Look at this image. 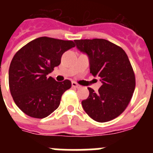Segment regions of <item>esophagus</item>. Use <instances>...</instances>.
<instances>
[{
	"instance_id": "obj_1",
	"label": "esophagus",
	"mask_w": 153,
	"mask_h": 153,
	"mask_svg": "<svg viewBox=\"0 0 153 153\" xmlns=\"http://www.w3.org/2000/svg\"><path fill=\"white\" fill-rule=\"evenodd\" d=\"M72 86L74 88H80V85H79L76 82H72Z\"/></svg>"
}]
</instances>
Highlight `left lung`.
<instances>
[{"instance_id": "obj_1", "label": "left lung", "mask_w": 153, "mask_h": 153, "mask_svg": "<svg viewBox=\"0 0 153 153\" xmlns=\"http://www.w3.org/2000/svg\"><path fill=\"white\" fill-rule=\"evenodd\" d=\"M75 42L78 49L88 55L90 74L99 76L102 83L97 93L88 87L90 95L82 101L83 109L97 122L117 118L129 105L136 86L134 71L128 56L121 47L104 39Z\"/></svg>"}]
</instances>
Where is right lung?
<instances>
[{"mask_svg": "<svg viewBox=\"0 0 153 153\" xmlns=\"http://www.w3.org/2000/svg\"><path fill=\"white\" fill-rule=\"evenodd\" d=\"M75 47L73 40L41 36L24 46L13 56L9 68V88L23 113L43 119L60 106L71 82H57L47 75L59 66L65 51Z\"/></svg>", "mask_w": 153, "mask_h": 153, "instance_id": "right-lung-1", "label": "right lung"}]
</instances>
